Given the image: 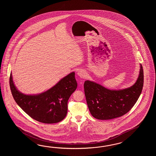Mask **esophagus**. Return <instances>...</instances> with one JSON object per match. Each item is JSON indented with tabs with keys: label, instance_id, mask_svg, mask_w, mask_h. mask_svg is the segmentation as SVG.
<instances>
[{
	"label": "esophagus",
	"instance_id": "esophagus-1",
	"mask_svg": "<svg viewBox=\"0 0 156 156\" xmlns=\"http://www.w3.org/2000/svg\"><path fill=\"white\" fill-rule=\"evenodd\" d=\"M77 75L80 77V78H84L86 76V73L85 72V71L83 70V69H81L78 71L77 72Z\"/></svg>",
	"mask_w": 156,
	"mask_h": 156
}]
</instances>
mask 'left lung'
Segmentation results:
<instances>
[{
  "instance_id": "obj_1",
  "label": "left lung",
  "mask_w": 156,
  "mask_h": 156,
  "mask_svg": "<svg viewBox=\"0 0 156 156\" xmlns=\"http://www.w3.org/2000/svg\"><path fill=\"white\" fill-rule=\"evenodd\" d=\"M143 70L140 64L138 77L132 86L120 90L108 89L89 80L84 83V91L90 112L97 119H114L128 113L142 93Z\"/></svg>"
}]
</instances>
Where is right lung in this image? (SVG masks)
<instances>
[{
  "mask_svg": "<svg viewBox=\"0 0 156 156\" xmlns=\"http://www.w3.org/2000/svg\"><path fill=\"white\" fill-rule=\"evenodd\" d=\"M75 75L74 72L69 73L45 92L27 95L17 89L11 73V92L17 104L33 119L46 124L58 123L66 116L68 100L76 89Z\"/></svg>",
  "mask_w": 156,
  "mask_h": 156,
  "instance_id": "obj_1",
  "label": "right lung"
}]
</instances>
